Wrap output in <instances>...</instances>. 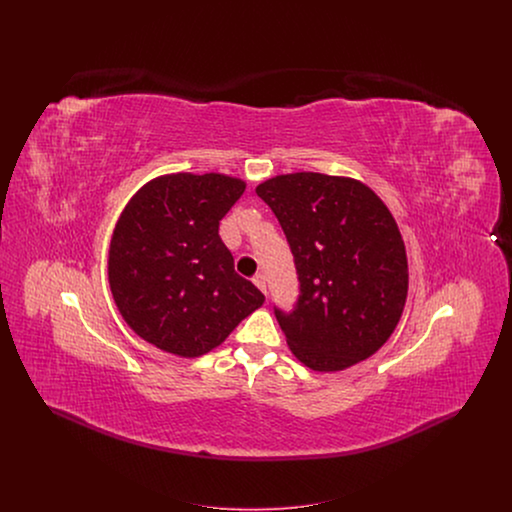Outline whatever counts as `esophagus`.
I'll return each mask as SVG.
<instances>
[{"mask_svg": "<svg viewBox=\"0 0 512 512\" xmlns=\"http://www.w3.org/2000/svg\"><path fill=\"white\" fill-rule=\"evenodd\" d=\"M253 284H255L261 292L267 293V280H265V274H263V272H257V274L253 276Z\"/></svg>", "mask_w": 512, "mask_h": 512, "instance_id": "1", "label": "esophagus"}]
</instances>
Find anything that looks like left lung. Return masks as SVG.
I'll return each instance as SVG.
<instances>
[{"label": "left lung", "mask_w": 512, "mask_h": 512, "mask_svg": "<svg viewBox=\"0 0 512 512\" xmlns=\"http://www.w3.org/2000/svg\"><path fill=\"white\" fill-rule=\"evenodd\" d=\"M257 195L292 249L299 297L274 307L297 361L334 372L374 355L395 330L409 290L407 253L390 209L353 178L274 176Z\"/></svg>", "instance_id": "8db88e82"}]
</instances>
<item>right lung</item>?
Instances as JSON below:
<instances>
[{
  "label": "right lung",
  "instance_id": "add662e5",
  "mask_svg": "<svg viewBox=\"0 0 512 512\" xmlns=\"http://www.w3.org/2000/svg\"><path fill=\"white\" fill-rule=\"evenodd\" d=\"M244 180L217 172L159 176L122 211L109 245V286L124 322L147 343L199 357L259 309L265 295L234 270L219 222Z\"/></svg>",
  "mask_w": 512,
  "mask_h": 512
}]
</instances>
